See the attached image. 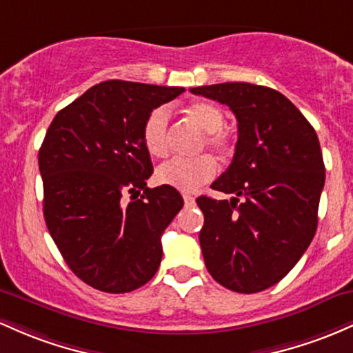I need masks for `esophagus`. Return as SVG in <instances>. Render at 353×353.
I'll use <instances>...</instances> for the list:
<instances>
[{
  "mask_svg": "<svg viewBox=\"0 0 353 353\" xmlns=\"http://www.w3.org/2000/svg\"><path fill=\"white\" fill-rule=\"evenodd\" d=\"M183 201H185V205H187V207H192V205L195 203V198L190 196V195H183Z\"/></svg>",
  "mask_w": 353,
  "mask_h": 353,
  "instance_id": "esophagus-1",
  "label": "esophagus"
}]
</instances>
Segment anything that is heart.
Wrapping results in <instances>:
<instances>
[{
    "label": "heart",
    "mask_w": 353,
    "mask_h": 353,
    "mask_svg": "<svg viewBox=\"0 0 353 353\" xmlns=\"http://www.w3.org/2000/svg\"><path fill=\"white\" fill-rule=\"evenodd\" d=\"M188 114L205 132V143L215 152H227L230 138L223 132L225 113L215 103L198 101L188 108ZM143 143L152 157H165L170 145V110L158 106L148 114L143 123ZM216 173V163L212 157L201 155L196 158H172L158 166L157 181L165 187L180 192H195L201 185L208 183Z\"/></svg>",
    "instance_id": "b5f03b06"
}]
</instances>
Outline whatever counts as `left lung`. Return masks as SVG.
<instances>
[{
	"label": "left lung",
	"instance_id": "8db88e82",
	"mask_svg": "<svg viewBox=\"0 0 353 353\" xmlns=\"http://www.w3.org/2000/svg\"><path fill=\"white\" fill-rule=\"evenodd\" d=\"M230 106L239 121L235 155L212 188L232 200L196 198L200 247L210 275L239 294L279 283L310 245L325 166L314 126L267 86L220 83L190 90Z\"/></svg>",
	"mask_w": 353,
	"mask_h": 353
}]
</instances>
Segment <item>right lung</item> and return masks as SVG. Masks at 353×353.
<instances>
[{
  "label": "right lung",
  "mask_w": 353,
  "mask_h": 353,
  "mask_svg": "<svg viewBox=\"0 0 353 353\" xmlns=\"http://www.w3.org/2000/svg\"><path fill=\"white\" fill-rule=\"evenodd\" d=\"M183 91L98 83L46 132L38 155L46 227L71 272L97 290H137L160 267L161 233L183 198L165 185L146 187L153 165L141 133L148 114Z\"/></svg>",
  "instance_id": "1"
}]
</instances>
